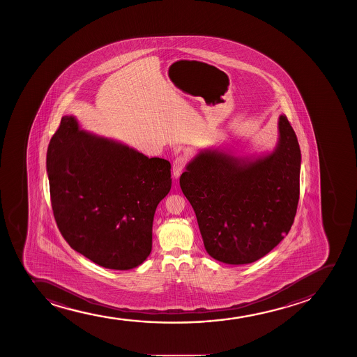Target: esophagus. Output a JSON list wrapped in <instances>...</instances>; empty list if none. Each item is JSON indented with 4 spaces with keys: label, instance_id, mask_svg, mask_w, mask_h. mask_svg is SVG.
Masks as SVG:
<instances>
[{
    "label": "esophagus",
    "instance_id": "1",
    "mask_svg": "<svg viewBox=\"0 0 357 357\" xmlns=\"http://www.w3.org/2000/svg\"><path fill=\"white\" fill-rule=\"evenodd\" d=\"M185 158L183 156H178L175 158L174 160V163H172V172H174V176L178 178L180 177L181 174L183 172V169H185Z\"/></svg>",
    "mask_w": 357,
    "mask_h": 357
}]
</instances>
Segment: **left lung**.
Segmentation results:
<instances>
[{"label": "left lung", "mask_w": 357, "mask_h": 357, "mask_svg": "<svg viewBox=\"0 0 357 357\" xmlns=\"http://www.w3.org/2000/svg\"><path fill=\"white\" fill-rule=\"evenodd\" d=\"M275 151L259 160L200 152L180 177L209 256L227 264L262 259L287 236L300 195L299 143L281 115Z\"/></svg>", "instance_id": "8db88e82"}]
</instances>
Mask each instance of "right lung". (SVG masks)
I'll return each mask as SVG.
<instances>
[{"label": "right lung", "mask_w": 357, "mask_h": 357, "mask_svg": "<svg viewBox=\"0 0 357 357\" xmlns=\"http://www.w3.org/2000/svg\"><path fill=\"white\" fill-rule=\"evenodd\" d=\"M46 168L54 220L74 250L115 271L146 259L155 211L172 188L169 160L81 131L66 115Z\"/></svg>", "instance_id": "right-lung-1"}]
</instances>
